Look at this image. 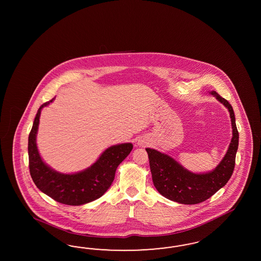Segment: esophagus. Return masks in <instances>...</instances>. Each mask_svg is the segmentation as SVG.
Here are the masks:
<instances>
[{"label": "esophagus", "instance_id": "esophagus-1", "mask_svg": "<svg viewBox=\"0 0 261 261\" xmlns=\"http://www.w3.org/2000/svg\"><path fill=\"white\" fill-rule=\"evenodd\" d=\"M139 144H140L141 146H143V145H145V142H143L142 141H139Z\"/></svg>", "mask_w": 261, "mask_h": 261}]
</instances>
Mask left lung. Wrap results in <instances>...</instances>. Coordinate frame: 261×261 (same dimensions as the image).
<instances>
[{
  "mask_svg": "<svg viewBox=\"0 0 261 261\" xmlns=\"http://www.w3.org/2000/svg\"><path fill=\"white\" fill-rule=\"evenodd\" d=\"M211 94L228 108L232 126V138L229 149L221 163L213 171L203 174L190 172L168 155L146 148L155 188L164 197L180 204L194 205L212 197L228 182L236 166L239 135L234 113L228 100L215 91Z\"/></svg>",
  "mask_w": 261,
  "mask_h": 261,
  "instance_id": "1",
  "label": "left lung"
}]
</instances>
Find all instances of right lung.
Returning <instances> with one entry per match:
<instances>
[{
	"instance_id": "1",
	"label": "right lung",
	"mask_w": 261,
	"mask_h": 261,
	"mask_svg": "<svg viewBox=\"0 0 261 261\" xmlns=\"http://www.w3.org/2000/svg\"><path fill=\"white\" fill-rule=\"evenodd\" d=\"M55 98L40 106L29 136V166L36 187L47 196L64 205H84L101 197L110 188L119 164L132 150V143L113 145L103 152L93 166L74 174L59 173L47 166L40 157L36 145V134L43 107Z\"/></svg>"
}]
</instances>
